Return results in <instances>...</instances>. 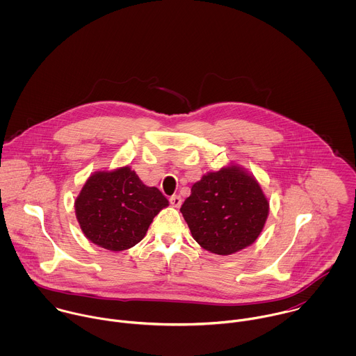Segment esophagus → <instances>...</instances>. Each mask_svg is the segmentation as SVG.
<instances>
[{
    "instance_id": "obj_1",
    "label": "esophagus",
    "mask_w": 356,
    "mask_h": 356,
    "mask_svg": "<svg viewBox=\"0 0 356 356\" xmlns=\"http://www.w3.org/2000/svg\"><path fill=\"white\" fill-rule=\"evenodd\" d=\"M170 203L172 207H179L181 204H182V199H181V196H178V195H172L171 197H170Z\"/></svg>"
}]
</instances>
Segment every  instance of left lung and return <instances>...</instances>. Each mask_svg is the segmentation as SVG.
I'll use <instances>...</instances> for the list:
<instances>
[{"instance_id": "left-lung-1", "label": "left lung", "mask_w": 356, "mask_h": 356, "mask_svg": "<svg viewBox=\"0 0 356 356\" xmlns=\"http://www.w3.org/2000/svg\"><path fill=\"white\" fill-rule=\"evenodd\" d=\"M181 212L204 250L232 254L254 244L268 215L257 181L237 165L208 172L192 186Z\"/></svg>"}]
</instances>
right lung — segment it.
<instances>
[{
	"label": "right lung",
	"mask_w": 356,
	"mask_h": 356,
	"mask_svg": "<svg viewBox=\"0 0 356 356\" xmlns=\"http://www.w3.org/2000/svg\"><path fill=\"white\" fill-rule=\"evenodd\" d=\"M168 205L157 188L141 182L130 167L93 174L75 202L83 234L108 251H124L147 234L153 218Z\"/></svg>",
	"instance_id": "add662e5"
}]
</instances>
